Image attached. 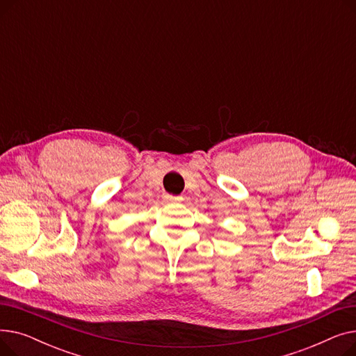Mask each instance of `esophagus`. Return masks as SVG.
<instances>
[{
    "label": "esophagus",
    "mask_w": 356,
    "mask_h": 356,
    "mask_svg": "<svg viewBox=\"0 0 356 356\" xmlns=\"http://www.w3.org/2000/svg\"><path fill=\"white\" fill-rule=\"evenodd\" d=\"M163 197H164L165 202H180L181 200L180 196H173V195H168V193H165Z\"/></svg>",
    "instance_id": "34e87169"
}]
</instances>
